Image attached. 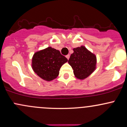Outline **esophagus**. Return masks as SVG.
<instances>
[{"instance_id": "34e87169", "label": "esophagus", "mask_w": 127, "mask_h": 127, "mask_svg": "<svg viewBox=\"0 0 127 127\" xmlns=\"http://www.w3.org/2000/svg\"><path fill=\"white\" fill-rule=\"evenodd\" d=\"M66 57L67 58V59L69 60V58H70V55H67L66 56Z\"/></svg>"}]
</instances>
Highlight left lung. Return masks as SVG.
<instances>
[{
	"label": "left lung",
	"mask_w": 127,
	"mask_h": 127,
	"mask_svg": "<svg viewBox=\"0 0 127 127\" xmlns=\"http://www.w3.org/2000/svg\"><path fill=\"white\" fill-rule=\"evenodd\" d=\"M68 63L73 70L75 77L84 79L94 72L96 65V57L84 46L73 49Z\"/></svg>",
	"instance_id": "8db88e82"
}]
</instances>
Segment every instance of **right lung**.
I'll return each mask as SVG.
<instances>
[{"label": "right lung", "instance_id": "right-lung-1", "mask_svg": "<svg viewBox=\"0 0 127 127\" xmlns=\"http://www.w3.org/2000/svg\"><path fill=\"white\" fill-rule=\"evenodd\" d=\"M67 61L58 50L48 47L34 54L32 67L41 78L50 81L58 76L61 67Z\"/></svg>", "mask_w": 127, "mask_h": 127}]
</instances>
